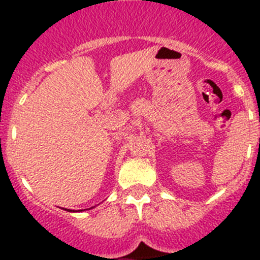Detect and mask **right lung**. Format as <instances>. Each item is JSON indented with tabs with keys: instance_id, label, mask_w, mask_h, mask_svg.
Segmentation results:
<instances>
[{
	"instance_id": "right-lung-1",
	"label": "right lung",
	"mask_w": 260,
	"mask_h": 260,
	"mask_svg": "<svg viewBox=\"0 0 260 260\" xmlns=\"http://www.w3.org/2000/svg\"><path fill=\"white\" fill-rule=\"evenodd\" d=\"M66 211H70V210H66Z\"/></svg>"
}]
</instances>
